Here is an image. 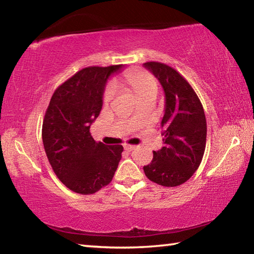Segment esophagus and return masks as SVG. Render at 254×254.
<instances>
[{"label":"esophagus","instance_id":"1","mask_svg":"<svg viewBox=\"0 0 254 254\" xmlns=\"http://www.w3.org/2000/svg\"><path fill=\"white\" fill-rule=\"evenodd\" d=\"M135 147L134 145H131V144H124V149L127 150V151H132L133 149H134Z\"/></svg>","mask_w":254,"mask_h":254}]
</instances>
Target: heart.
I'll list each match as a JSON object with an SVG mask.
<instances>
[{"instance_id":"obj_1","label":"heart","mask_w":254,"mask_h":254,"mask_svg":"<svg viewBox=\"0 0 254 254\" xmlns=\"http://www.w3.org/2000/svg\"><path fill=\"white\" fill-rule=\"evenodd\" d=\"M121 83L127 86L135 95L142 100L149 95H156L158 91V84L154 77L145 70L130 69L123 72ZM114 95V88L111 85L107 86L104 93H103V102L107 104Z\"/></svg>"}]
</instances>
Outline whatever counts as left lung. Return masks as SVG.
Wrapping results in <instances>:
<instances>
[{
    "mask_svg": "<svg viewBox=\"0 0 254 254\" xmlns=\"http://www.w3.org/2000/svg\"><path fill=\"white\" fill-rule=\"evenodd\" d=\"M166 95L161 121L163 147L143 167L148 179L163 187L179 186L194 175L203 159L207 126L203 105L190 84L166 64L144 63Z\"/></svg>",
    "mask_w": 254,
    "mask_h": 254,
    "instance_id": "obj_1",
    "label": "left lung"
}]
</instances>
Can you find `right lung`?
<instances>
[{
  "mask_svg": "<svg viewBox=\"0 0 254 254\" xmlns=\"http://www.w3.org/2000/svg\"><path fill=\"white\" fill-rule=\"evenodd\" d=\"M122 65L91 66L58 86L42 123V142L54 173L67 188L81 195L94 194L109 185L123 147L96 142L89 132L102 110L109 76Z\"/></svg>",
  "mask_w": 254,
  "mask_h": 254,
  "instance_id": "right-lung-1",
  "label": "right lung"
}]
</instances>
